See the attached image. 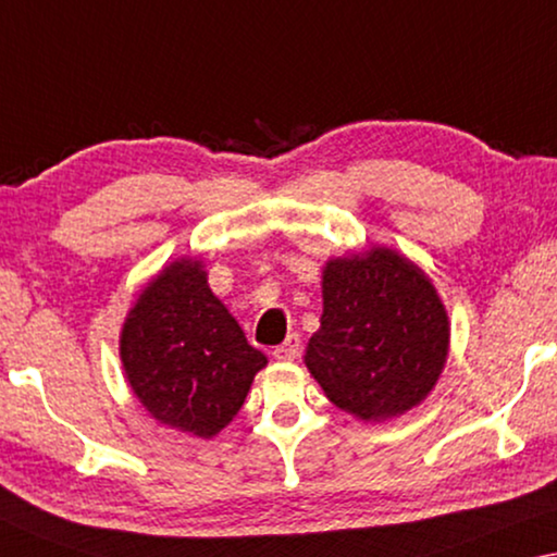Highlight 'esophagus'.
I'll use <instances>...</instances> for the list:
<instances>
[{
  "mask_svg": "<svg viewBox=\"0 0 557 557\" xmlns=\"http://www.w3.org/2000/svg\"><path fill=\"white\" fill-rule=\"evenodd\" d=\"M298 354H301V338H298V333H290L284 344L273 348V358H278V361H294Z\"/></svg>",
  "mask_w": 557,
  "mask_h": 557,
  "instance_id": "1",
  "label": "esophagus"
}]
</instances>
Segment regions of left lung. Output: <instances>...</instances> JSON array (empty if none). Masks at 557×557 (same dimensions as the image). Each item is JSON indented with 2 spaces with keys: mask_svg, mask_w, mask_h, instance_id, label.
I'll use <instances>...</instances> for the list:
<instances>
[{
  "mask_svg": "<svg viewBox=\"0 0 557 557\" xmlns=\"http://www.w3.org/2000/svg\"><path fill=\"white\" fill-rule=\"evenodd\" d=\"M446 356V308L421 269L391 249L329 263L306 366L338 408L363 421L406 413L435 386Z\"/></svg>",
  "mask_w": 557,
  "mask_h": 557,
  "instance_id": "1",
  "label": "left lung"
}]
</instances>
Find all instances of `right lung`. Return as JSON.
Returning <instances> with one entry per match:
<instances>
[{"mask_svg":"<svg viewBox=\"0 0 557 557\" xmlns=\"http://www.w3.org/2000/svg\"><path fill=\"white\" fill-rule=\"evenodd\" d=\"M126 379L161 423L211 438L244 406L267 356L211 294L196 261H176L144 288L122 331Z\"/></svg>","mask_w":557,"mask_h":557,"instance_id":"right-lung-1","label":"right lung"}]
</instances>
